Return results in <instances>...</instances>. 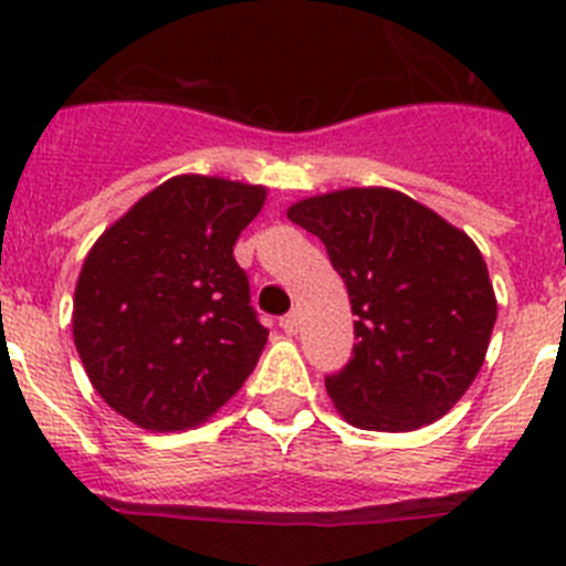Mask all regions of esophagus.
I'll list each match as a JSON object with an SVG mask.
<instances>
[{
    "instance_id": "34e87169",
    "label": "esophagus",
    "mask_w": 566,
    "mask_h": 566,
    "mask_svg": "<svg viewBox=\"0 0 566 566\" xmlns=\"http://www.w3.org/2000/svg\"><path fill=\"white\" fill-rule=\"evenodd\" d=\"M280 328L289 334V337H294V334L300 332V312H289L286 317L280 319Z\"/></svg>"
}]
</instances>
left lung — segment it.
Returning <instances> with one entry per match:
<instances>
[{
	"mask_svg": "<svg viewBox=\"0 0 566 566\" xmlns=\"http://www.w3.org/2000/svg\"><path fill=\"white\" fill-rule=\"evenodd\" d=\"M326 243L352 300L354 357L326 377L345 422L417 431L464 397L496 326L482 252L442 214L388 187H348L289 207Z\"/></svg>",
	"mask_w": 566,
	"mask_h": 566,
	"instance_id": "8db88e82",
	"label": "left lung"
}]
</instances>
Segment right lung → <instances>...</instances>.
<instances>
[{
    "label": "right lung",
    "mask_w": 566,
    "mask_h": 566,
    "mask_svg": "<svg viewBox=\"0 0 566 566\" xmlns=\"http://www.w3.org/2000/svg\"><path fill=\"white\" fill-rule=\"evenodd\" d=\"M263 203L260 184L175 175L84 258L73 343L98 397L144 431L207 422L254 371L269 332L232 247Z\"/></svg>",
    "instance_id": "1"
}]
</instances>
